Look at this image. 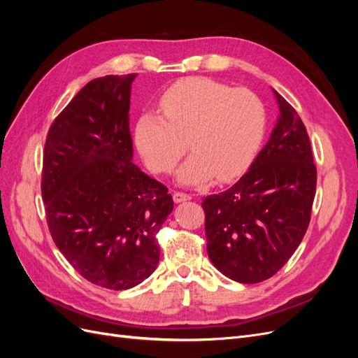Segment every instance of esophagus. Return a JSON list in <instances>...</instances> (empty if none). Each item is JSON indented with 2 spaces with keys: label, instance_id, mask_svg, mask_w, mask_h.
I'll return each instance as SVG.
<instances>
[{
  "label": "esophagus",
  "instance_id": "esophagus-1",
  "mask_svg": "<svg viewBox=\"0 0 358 358\" xmlns=\"http://www.w3.org/2000/svg\"><path fill=\"white\" fill-rule=\"evenodd\" d=\"M191 194H187V192H180V191H175L173 192V200H175V203H182V201H188L191 200Z\"/></svg>",
  "mask_w": 358,
  "mask_h": 358
}]
</instances>
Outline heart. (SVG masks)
I'll use <instances>...</instances> for the list:
<instances>
[{"mask_svg":"<svg viewBox=\"0 0 358 358\" xmlns=\"http://www.w3.org/2000/svg\"><path fill=\"white\" fill-rule=\"evenodd\" d=\"M159 109L164 116L155 112L140 115L136 145L155 173L171 171L191 146L194 154L179 170L183 183L241 176L262 146L264 106L248 90H234L208 78H188L162 92Z\"/></svg>","mask_w":358,"mask_h":358,"instance_id":"heart-1","label":"heart"}]
</instances>
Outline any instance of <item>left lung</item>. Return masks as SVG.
Wrapping results in <instances>:
<instances>
[{"label":"left lung","mask_w":358,"mask_h":358,"mask_svg":"<svg viewBox=\"0 0 358 358\" xmlns=\"http://www.w3.org/2000/svg\"><path fill=\"white\" fill-rule=\"evenodd\" d=\"M279 119L267 145L231 188L203 199L212 264L236 282L272 278L310 221L317 167L305 124L275 90Z\"/></svg>","instance_id":"left-lung-1"}]
</instances>
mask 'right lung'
Listing matches in <instances>:
<instances>
[{"label":"right lung","mask_w":358,"mask_h":358,"mask_svg":"<svg viewBox=\"0 0 358 358\" xmlns=\"http://www.w3.org/2000/svg\"><path fill=\"white\" fill-rule=\"evenodd\" d=\"M136 76L86 83L52 122L43 150L41 196L53 242L80 276L115 291L152 275L155 237L173 210L167 187L131 161Z\"/></svg>","instance_id":"right-lung-1"}]
</instances>
